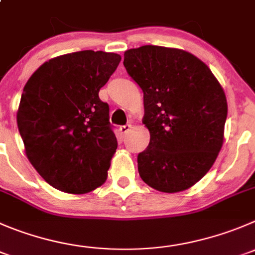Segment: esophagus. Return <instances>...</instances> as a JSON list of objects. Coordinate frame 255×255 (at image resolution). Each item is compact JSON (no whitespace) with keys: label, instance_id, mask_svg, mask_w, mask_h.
<instances>
[{"label":"esophagus","instance_id":"34e87169","mask_svg":"<svg viewBox=\"0 0 255 255\" xmlns=\"http://www.w3.org/2000/svg\"><path fill=\"white\" fill-rule=\"evenodd\" d=\"M120 132L123 135H125V134H128V132L130 131V130H131V125H130V124H126V125H123V126H120Z\"/></svg>","mask_w":255,"mask_h":255}]
</instances>
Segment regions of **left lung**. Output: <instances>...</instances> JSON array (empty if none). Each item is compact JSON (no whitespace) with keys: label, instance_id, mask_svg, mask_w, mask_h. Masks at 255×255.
I'll return each instance as SVG.
<instances>
[{"label":"left lung","instance_id":"left-lung-1","mask_svg":"<svg viewBox=\"0 0 255 255\" xmlns=\"http://www.w3.org/2000/svg\"><path fill=\"white\" fill-rule=\"evenodd\" d=\"M124 66L144 93L150 142L137 155L142 180L178 193L209 171L224 139L227 98L209 67L186 51L146 45L124 53Z\"/></svg>","mask_w":255,"mask_h":255}]
</instances>
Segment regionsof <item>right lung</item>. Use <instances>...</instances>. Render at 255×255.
I'll return each instance as SVG.
<instances>
[{"mask_svg":"<svg viewBox=\"0 0 255 255\" xmlns=\"http://www.w3.org/2000/svg\"><path fill=\"white\" fill-rule=\"evenodd\" d=\"M120 60L104 51L67 53L26 82L17 126L28 160L53 188L85 194L106 180L118 140L99 91Z\"/></svg>","mask_w":255,"mask_h":255,"instance_id":"1","label":"right lung"}]
</instances>
